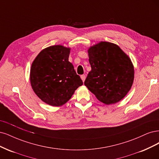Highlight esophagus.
I'll list each match as a JSON object with an SVG mask.
<instances>
[{
	"label": "esophagus",
	"mask_w": 159,
	"mask_h": 159,
	"mask_svg": "<svg viewBox=\"0 0 159 159\" xmlns=\"http://www.w3.org/2000/svg\"><path fill=\"white\" fill-rule=\"evenodd\" d=\"M80 78H81L82 80H83V82H84V80H85V79H86V75H81V76H80Z\"/></svg>",
	"instance_id": "obj_1"
}]
</instances>
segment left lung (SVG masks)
Listing matches in <instances>:
<instances>
[{"label":"left lung","instance_id":"1","mask_svg":"<svg viewBox=\"0 0 159 159\" xmlns=\"http://www.w3.org/2000/svg\"><path fill=\"white\" fill-rule=\"evenodd\" d=\"M91 70L84 85L106 104L120 101L129 91L134 68L129 57L119 46L102 42L89 49Z\"/></svg>","mask_w":159,"mask_h":159}]
</instances>
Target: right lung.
<instances>
[{
	"label": "right lung",
	"instance_id": "right-lung-1",
	"mask_svg": "<svg viewBox=\"0 0 159 159\" xmlns=\"http://www.w3.org/2000/svg\"><path fill=\"white\" fill-rule=\"evenodd\" d=\"M70 49L53 45L44 49L34 61L30 82L34 93L46 104H65L83 80L69 61Z\"/></svg>",
	"mask_w": 159,
	"mask_h": 159
}]
</instances>
